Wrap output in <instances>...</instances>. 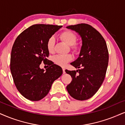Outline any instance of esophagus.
I'll list each match as a JSON object with an SVG mask.
<instances>
[{
  "instance_id": "34e87169",
  "label": "esophagus",
  "mask_w": 125,
  "mask_h": 125,
  "mask_svg": "<svg viewBox=\"0 0 125 125\" xmlns=\"http://www.w3.org/2000/svg\"><path fill=\"white\" fill-rule=\"evenodd\" d=\"M62 72H63V73H64V74L65 73V68H62Z\"/></svg>"
}]
</instances>
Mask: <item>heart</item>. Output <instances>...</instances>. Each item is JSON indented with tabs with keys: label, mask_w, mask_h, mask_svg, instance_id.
<instances>
[{
	"label": "heart",
	"mask_w": 125,
	"mask_h": 125,
	"mask_svg": "<svg viewBox=\"0 0 125 125\" xmlns=\"http://www.w3.org/2000/svg\"><path fill=\"white\" fill-rule=\"evenodd\" d=\"M60 38L69 46H72V48L75 52L78 50V47L75 45L77 40L76 35L70 31H65L60 35ZM55 38L51 36L47 42V49L50 53H53L54 51ZM72 60V56L70 54H57L53 57V61L57 65L59 66L65 65L66 64Z\"/></svg>",
	"instance_id": "heart-1"
}]
</instances>
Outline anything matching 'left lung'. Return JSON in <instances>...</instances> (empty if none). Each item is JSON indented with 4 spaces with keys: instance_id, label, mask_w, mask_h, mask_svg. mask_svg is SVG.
I'll list each match as a JSON object with an SVG mask.
<instances>
[{
    "instance_id": "1",
    "label": "left lung",
    "mask_w": 125,
    "mask_h": 125,
    "mask_svg": "<svg viewBox=\"0 0 125 125\" xmlns=\"http://www.w3.org/2000/svg\"><path fill=\"white\" fill-rule=\"evenodd\" d=\"M66 28L78 33L82 43L79 57L71 63L78 70H65L72 78L67 90L75 99L86 100L95 94L105 78L109 59L107 44L102 35L88 24Z\"/></svg>"
}]
</instances>
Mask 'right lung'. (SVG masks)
Wrapping results in <instances>:
<instances>
[{"mask_svg": "<svg viewBox=\"0 0 125 125\" xmlns=\"http://www.w3.org/2000/svg\"><path fill=\"white\" fill-rule=\"evenodd\" d=\"M62 26L35 24L24 31L12 47L10 71L18 92L31 101H39L50 91L52 84L62 74L60 66L49 61V67L40 64L49 61L47 42Z\"/></svg>", "mask_w": 125, "mask_h": 125, "instance_id": "obj_1", "label": "right lung"}]
</instances>
